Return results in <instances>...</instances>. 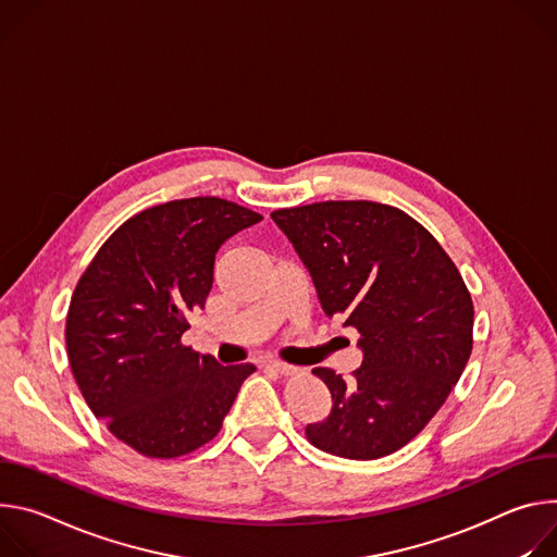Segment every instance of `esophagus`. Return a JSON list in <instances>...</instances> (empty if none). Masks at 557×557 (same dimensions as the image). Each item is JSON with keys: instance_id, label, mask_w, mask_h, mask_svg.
<instances>
[{"instance_id": "obj_1", "label": "esophagus", "mask_w": 557, "mask_h": 557, "mask_svg": "<svg viewBox=\"0 0 557 557\" xmlns=\"http://www.w3.org/2000/svg\"><path fill=\"white\" fill-rule=\"evenodd\" d=\"M268 367L272 369V372H276V374H281V376H294V374L298 372V367L287 364V362H278V360H270Z\"/></svg>"}]
</instances>
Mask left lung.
Returning a JSON list of instances; mask_svg holds the SVG:
<instances>
[{
  "instance_id": "1",
  "label": "left lung",
  "mask_w": 557,
  "mask_h": 557,
  "mask_svg": "<svg viewBox=\"0 0 557 557\" xmlns=\"http://www.w3.org/2000/svg\"><path fill=\"white\" fill-rule=\"evenodd\" d=\"M272 219L310 272L323 312L360 334L362 362L349 381L312 369L332 411L305 426L307 441L349 460L398 451L445 405L471 356L473 302L458 268L394 206L323 201Z\"/></svg>"
}]
</instances>
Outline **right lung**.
<instances>
[{
    "label": "right lung",
    "instance_id": "right-lung-1",
    "mask_svg": "<svg viewBox=\"0 0 557 557\" xmlns=\"http://www.w3.org/2000/svg\"><path fill=\"white\" fill-rule=\"evenodd\" d=\"M263 216L216 197L148 208L99 247L66 317L73 376L110 434L146 458L210 443L255 364L181 343L203 310L219 247Z\"/></svg>",
    "mask_w": 557,
    "mask_h": 557
}]
</instances>
